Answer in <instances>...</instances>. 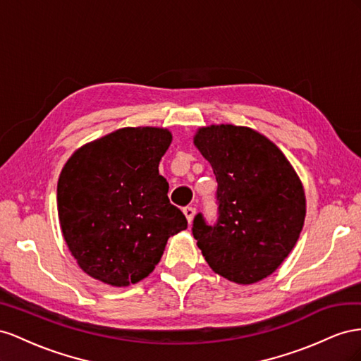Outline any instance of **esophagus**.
<instances>
[{
	"label": "esophagus",
	"mask_w": 361,
	"mask_h": 361,
	"mask_svg": "<svg viewBox=\"0 0 361 361\" xmlns=\"http://www.w3.org/2000/svg\"><path fill=\"white\" fill-rule=\"evenodd\" d=\"M183 213H184V216H186V218H188V222L190 224L192 219H193L195 213H197V209H195V207H189V205H188V207L183 209Z\"/></svg>",
	"instance_id": "1"
}]
</instances>
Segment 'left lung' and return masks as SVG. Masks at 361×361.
I'll list each match as a JSON object with an SVG mask.
<instances>
[{"label": "left lung", "instance_id": "1", "mask_svg": "<svg viewBox=\"0 0 361 361\" xmlns=\"http://www.w3.org/2000/svg\"><path fill=\"white\" fill-rule=\"evenodd\" d=\"M195 145L218 181V219L193 218L192 234L205 262L224 278L252 284L271 275L300 238L302 184L276 145L251 128L212 126Z\"/></svg>", "mask_w": 361, "mask_h": 361}]
</instances>
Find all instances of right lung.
<instances>
[{
	"instance_id": "1",
	"label": "right lung",
	"mask_w": 361,
	"mask_h": 361,
	"mask_svg": "<svg viewBox=\"0 0 361 361\" xmlns=\"http://www.w3.org/2000/svg\"><path fill=\"white\" fill-rule=\"evenodd\" d=\"M164 128H122L72 154L57 184L63 238L81 269L110 286L148 276L171 235L188 228L159 163Z\"/></svg>"
}]
</instances>
